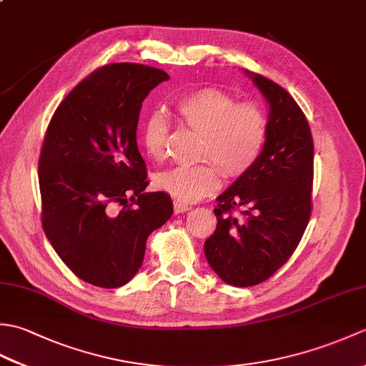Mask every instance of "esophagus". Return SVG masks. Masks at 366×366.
<instances>
[{
    "mask_svg": "<svg viewBox=\"0 0 366 366\" xmlns=\"http://www.w3.org/2000/svg\"><path fill=\"white\" fill-rule=\"evenodd\" d=\"M173 206H174V212L176 214L190 211V209H192V206L189 203H184V201H181V199H174L173 201Z\"/></svg>",
    "mask_w": 366,
    "mask_h": 366,
    "instance_id": "1",
    "label": "esophagus"
}]
</instances>
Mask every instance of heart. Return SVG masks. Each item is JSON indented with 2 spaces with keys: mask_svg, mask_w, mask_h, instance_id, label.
Segmentation results:
<instances>
[{
  "mask_svg": "<svg viewBox=\"0 0 366 366\" xmlns=\"http://www.w3.org/2000/svg\"><path fill=\"white\" fill-rule=\"evenodd\" d=\"M184 126L201 134L197 165H177L155 176L157 189L181 201H198L219 189L220 171L224 177L245 174L266 143L267 121L254 104H236L219 88H201L184 94L176 102ZM171 122L154 110L144 116L139 138L154 160L167 155Z\"/></svg>",
  "mask_w": 366,
  "mask_h": 366,
  "instance_id": "heart-1",
  "label": "heart"
}]
</instances>
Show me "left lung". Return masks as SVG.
Instances as JSON below:
<instances>
[{"mask_svg":"<svg viewBox=\"0 0 366 366\" xmlns=\"http://www.w3.org/2000/svg\"><path fill=\"white\" fill-rule=\"evenodd\" d=\"M245 74L269 104L266 143L254 165L217 198V228L204 242L209 266L237 287L266 282L297 248L312 215L315 157L308 121L290 92Z\"/></svg>","mask_w":366,"mask_h":366,"instance_id":"8db88e82","label":"left lung"}]
</instances>
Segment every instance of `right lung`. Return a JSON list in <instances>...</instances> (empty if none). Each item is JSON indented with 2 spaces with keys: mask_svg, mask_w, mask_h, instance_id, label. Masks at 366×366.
<instances>
[{
  "mask_svg": "<svg viewBox=\"0 0 366 366\" xmlns=\"http://www.w3.org/2000/svg\"><path fill=\"white\" fill-rule=\"evenodd\" d=\"M168 79L135 63L99 67L69 92L46 129L39 159L42 228L66 266L89 285L129 283L147 237L173 215L165 192H144L149 182L137 146L143 100Z\"/></svg>",
  "mask_w": 366,
  "mask_h": 366,
  "instance_id": "add662e5",
  "label": "right lung"
}]
</instances>
